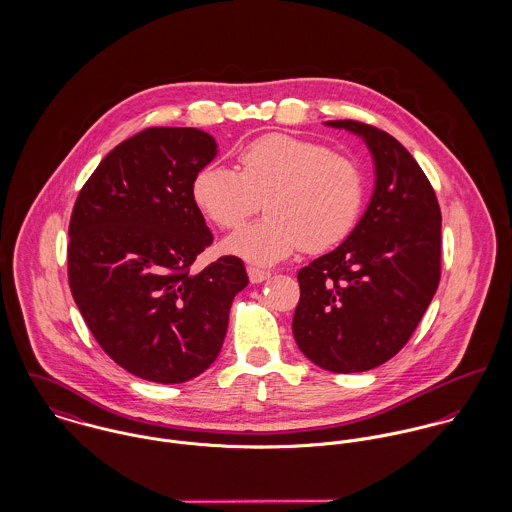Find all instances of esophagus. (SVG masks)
<instances>
[{
    "label": "esophagus",
    "mask_w": 512,
    "mask_h": 512,
    "mask_svg": "<svg viewBox=\"0 0 512 512\" xmlns=\"http://www.w3.org/2000/svg\"><path fill=\"white\" fill-rule=\"evenodd\" d=\"M246 272H248V278H250L252 284H260V282H264L272 276L268 270H262V268H256V266H248Z\"/></svg>",
    "instance_id": "esophagus-1"
}]
</instances>
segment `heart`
I'll return each mask as SVG.
<instances>
[{"label": "heart", "mask_w": 512, "mask_h": 512, "mask_svg": "<svg viewBox=\"0 0 512 512\" xmlns=\"http://www.w3.org/2000/svg\"><path fill=\"white\" fill-rule=\"evenodd\" d=\"M236 171L211 163L193 181L197 207L224 230L240 228L224 248L256 264L295 250L321 252L351 234L365 203V177L347 155L288 134H266L236 153Z\"/></svg>", "instance_id": "b5f03b06"}]
</instances>
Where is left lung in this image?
Wrapping results in <instances>:
<instances>
[{
	"instance_id": "left-lung-1",
	"label": "left lung",
	"mask_w": 512,
	"mask_h": 512,
	"mask_svg": "<svg viewBox=\"0 0 512 512\" xmlns=\"http://www.w3.org/2000/svg\"><path fill=\"white\" fill-rule=\"evenodd\" d=\"M325 124L363 138L376 181L347 240L299 270L293 337L325 370L365 372L408 343L438 290L441 211L426 173L396 138L355 120Z\"/></svg>"
}]
</instances>
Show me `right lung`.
<instances>
[{"mask_svg": "<svg viewBox=\"0 0 512 512\" xmlns=\"http://www.w3.org/2000/svg\"><path fill=\"white\" fill-rule=\"evenodd\" d=\"M215 155L203 130L147 128L100 161L74 203V303L104 353L144 380L179 384L213 365L248 286L236 256L191 272L213 242L193 181Z\"/></svg>", "mask_w": 512, "mask_h": 512, "instance_id": "1", "label": "right lung"}]
</instances>
